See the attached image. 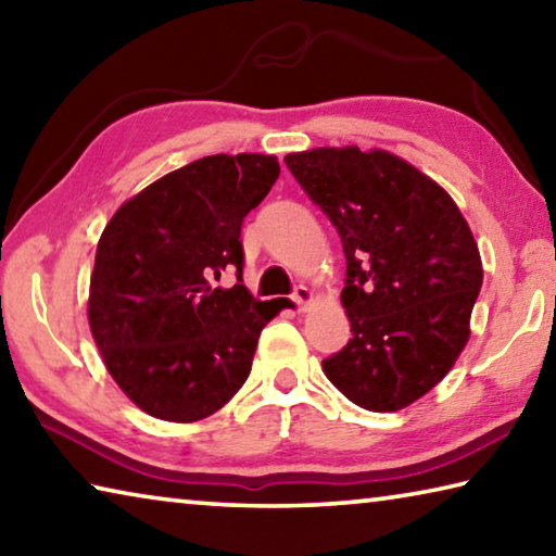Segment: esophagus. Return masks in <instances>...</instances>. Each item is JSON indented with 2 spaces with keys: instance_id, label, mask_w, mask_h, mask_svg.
Instances as JSON below:
<instances>
[{
  "instance_id": "obj_1",
  "label": "esophagus",
  "mask_w": 556,
  "mask_h": 556,
  "mask_svg": "<svg viewBox=\"0 0 556 556\" xmlns=\"http://www.w3.org/2000/svg\"><path fill=\"white\" fill-rule=\"evenodd\" d=\"M312 299H314L312 291H308V287H304V285H299L294 289V294H291V301H294L299 308H306L308 304H312Z\"/></svg>"
}]
</instances>
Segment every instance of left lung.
I'll use <instances>...</instances> for the list:
<instances>
[{"instance_id":"1","label":"left lung","mask_w":556,"mask_h":556,"mask_svg":"<svg viewBox=\"0 0 556 556\" xmlns=\"http://www.w3.org/2000/svg\"><path fill=\"white\" fill-rule=\"evenodd\" d=\"M285 164L345 252L353 338L326 357V378L357 407H407L444 380L468 341L483 285L473 232L444 188L380 149L321 147Z\"/></svg>"}]
</instances>
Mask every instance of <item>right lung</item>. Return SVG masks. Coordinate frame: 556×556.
Wrapping results in <instances>:
<instances>
[{"label":"right lung","instance_id":"add662e5","mask_svg":"<svg viewBox=\"0 0 556 556\" xmlns=\"http://www.w3.org/2000/svg\"><path fill=\"white\" fill-rule=\"evenodd\" d=\"M277 176L269 154L203 156L147 186L102 230L90 331L122 392L152 417H211L248 380L277 312L240 285V232ZM225 268L239 285L213 288Z\"/></svg>","mask_w":556,"mask_h":556}]
</instances>
